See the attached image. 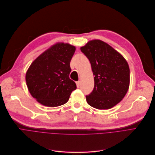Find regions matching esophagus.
<instances>
[{
	"label": "esophagus",
	"instance_id": "34e87169",
	"mask_svg": "<svg viewBox=\"0 0 155 155\" xmlns=\"http://www.w3.org/2000/svg\"><path fill=\"white\" fill-rule=\"evenodd\" d=\"M76 84H77V88H79V87H80V81H76Z\"/></svg>",
	"mask_w": 155,
	"mask_h": 155
}]
</instances>
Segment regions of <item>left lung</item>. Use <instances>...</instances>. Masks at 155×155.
Returning <instances> with one entry per match:
<instances>
[{
    "instance_id": "left-lung-1",
    "label": "left lung",
    "mask_w": 155,
    "mask_h": 155,
    "mask_svg": "<svg viewBox=\"0 0 155 155\" xmlns=\"http://www.w3.org/2000/svg\"><path fill=\"white\" fill-rule=\"evenodd\" d=\"M88 58L95 85L86 96L88 104L99 110L111 108L126 95L130 86V68L126 59L107 43L92 40L80 47Z\"/></svg>"
}]
</instances>
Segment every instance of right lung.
<instances>
[{
  "mask_svg": "<svg viewBox=\"0 0 155 155\" xmlns=\"http://www.w3.org/2000/svg\"><path fill=\"white\" fill-rule=\"evenodd\" d=\"M75 47L58 42L34 60L28 68L26 84L38 103L48 107L62 105L68 101L76 84L69 77L70 62Z\"/></svg>",
  "mask_w": 155,
  "mask_h": 155,
  "instance_id": "1",
  "label": "right lung"
}]
</instances>
